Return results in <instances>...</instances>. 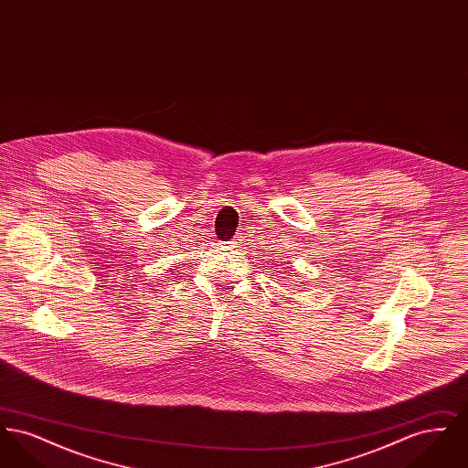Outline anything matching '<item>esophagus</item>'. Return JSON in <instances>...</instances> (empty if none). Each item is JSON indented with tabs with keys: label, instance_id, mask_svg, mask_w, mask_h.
Masks as SVG:
<instances>
[{
	"label": "esophagus",
	"instance_id": "34e87169",
	"mask_svg": "<svg viewBox=\"0 0 468 468\" xmlns=\"http://www.w3.org/2000/svg\"><path fill=\"white\" fill-rule=\"evenodd\" d=\"M240 244H242V237H239V235H237V237H233L229 242H226L224 247H226V249H229V250H235L237 247H240Z\"/></svg>",
	"mask_w": 468,
	"mask_h": 468
}]
</instances>
